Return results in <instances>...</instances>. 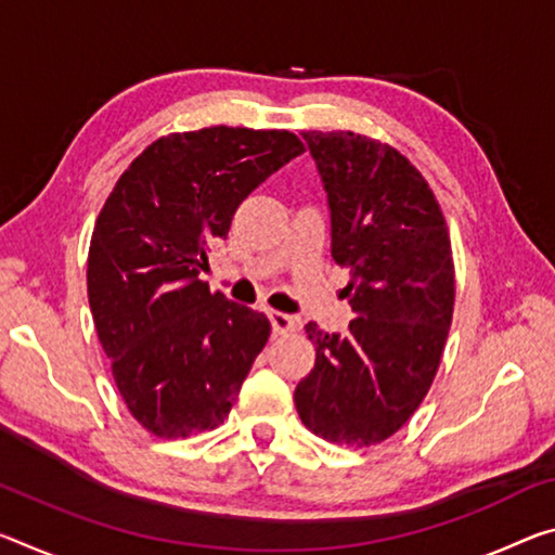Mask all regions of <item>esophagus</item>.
Masks as SVG:
<instances>
[{"instance_id": "1", "label": "esophagus", "mask_w": 555, "mask_h": 555, "mask_svg": "<svg viewBox=\"0 0 555 555\" xmlns=\"http://www.w3.org/2000/svg\"><path fill=\"white\" fill-rule=\"evenodd\" d=\"M269 321H271V328H274V333H292L298 328V321L294 319V315L281 313V311H269Z\"/></svg>"}]
</instances>
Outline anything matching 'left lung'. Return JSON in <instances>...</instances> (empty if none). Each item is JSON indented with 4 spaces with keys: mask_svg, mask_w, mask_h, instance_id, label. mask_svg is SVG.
Segmentation results:
<instances>
[{
    "mask_svg": "<svg viewBox=\"0 0 555 555\" xmlns=\"http://www.w3.org/2000/svg\"><path fill=\"white\" fill-rule=\"evenodd\" d=\"M331 209V254L350 267L356 319L343 333L309 323L313 371L296 385L298 417L348 447L388 439L425 400L454 311L447 222L425 178L380 140L304 133Z\"/></svg>",
    "mask_w": 555,
    "mask_h": 555,
    "instance_id": "obj_1",
    "label": "left lung"
}]
</instances>
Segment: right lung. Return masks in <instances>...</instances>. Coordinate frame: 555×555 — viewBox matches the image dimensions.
I'll return each instance as SVG.
<instances>
[{
  "mask_svg": "<svg viewBox=\"0 0 555 555\" xmlns=\"http://www.w3.org/2000/svg\"><path fill=\"white\" fill-rule=\"evenodd\" d=\"M304 153L288 130L202 128L140 153L105 199L88 249V304L122 402L163 439L230 415L271 325L199 274L236 207Z\"/></svg>",
  "mask_w": 555,
  "mask_h": 555,
  "instance_id": "obj_1",
  "label": "right lung"
}]
</instances>
